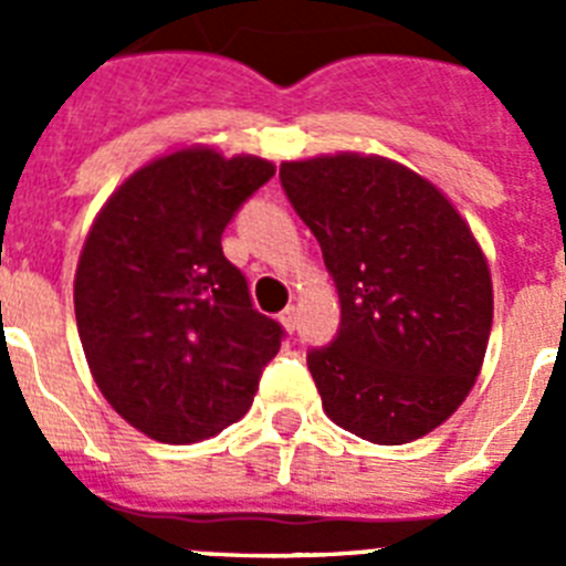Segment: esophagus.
<instances>
[{
	"label": "esophagus",
	"instance_id": "obj_1",
	"mask_svg": "<svg viewBox=\"0 0 566 566\" xmlns=\"http://www.w3.org/2000/svg\"><path fill=\"white\" fill-rule=\"evenodd\" d=\"M280 326L286 328V332H294V328H297V306H286L280 312Z\"/></svg>",
	"mask_w": 566,
	"mask_h": 566
}]
</instances>
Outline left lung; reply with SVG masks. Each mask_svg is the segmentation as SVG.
Returning <instances> with one entry per match:
<instances>
[{
    "label": "left lung",
    "instance_id": "left-lung-1",
    "mask_svg": "<svg viewBox=\"0 0 566 566\" xmlns=\"http://www.w3.org/2000/svg\"><path fill=\"white\" fill-rule=\"evenodd\" d=\"M323 249L339 332L308 352L323 411L374 444H405L457 411L493 326L488 258L439 187L382 155L280 164Z\"/></svg>",
    "mask_w": 566,
    "mask_h": 566
}]
</instances>
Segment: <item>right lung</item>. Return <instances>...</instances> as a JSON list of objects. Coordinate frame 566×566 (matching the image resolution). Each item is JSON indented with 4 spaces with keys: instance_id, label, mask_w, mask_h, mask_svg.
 Segmentation results:
<instances>
[{
    "instance_id": "add662e5",
    "label": "right lung",
    "mask_w": 566,
    "mask_h": 566,
    "mask_svg": "<svg viewBox=\"0 0 566 566\" xmlns=\"http://www.w3.org/2000/svg\"><path fill=\"white\" fill-rule=\"evenodd\" d=\"M274 175L258 155L192 144L135 169L96 214L73 280L90 374L155 442L221 433L252 405L283 328L252 308L221 234Z\"/></svg>"
}]
</instances>
